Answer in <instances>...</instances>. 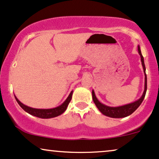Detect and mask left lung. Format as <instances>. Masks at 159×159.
<instances>
[{
  "mask_svg": "<svg viewBox=\"0 0 159 159\" xmlns=\"http://www.w3.org/2000/svg\"><path fill=\"white\" fill-rule=\"evenodd\" d=\"M138 51L139 53L140 56H141V61L142 67H143L144 73V90L143 92V94L142 95V97L139 99L136 100V101L134 102V103L127 104V105H124L122 106H118V107H111V106H108L104 105V104L101 103L99 100H98V98H96L95 94H94V90H92V99L94 104H95L97 108L99 109V111L101 112L102 114L104 115L109 116V117L112 118H122L128 116L134 113V111L137 109L139 106L141 105V103L143 101L144 97H145V94L147 92V75L145 73V65H144V58L142 55L141 50H140L139 45H138Z\"/></svg>",
  "mask_w": 159,
  "mask_h": 159,
  "instance_id": "1",
  "label": "left lung"
}]
</instances>
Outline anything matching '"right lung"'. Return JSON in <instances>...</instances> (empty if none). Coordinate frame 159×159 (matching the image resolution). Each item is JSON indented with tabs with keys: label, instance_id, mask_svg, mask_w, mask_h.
Returning a JSON list of instances; mask_svg holds the SVG:
<instances>
[{
	"label": "right lung",
	"instance_id": "1",
	"mask_svg": "<svg viewBox=\"0 0 159 159\" xmlns=\"http://www.w3.org/2000/svg\"><path fill=\"white\" fill-rule=\"evenodd\" d=\"M72 95H73V91L70 92L67 99L61 105H60L58 107L53 108H48V109H40V108H34L29 106H27L24 105L19 100L16 98L15 95V98L17 102L20 106V107L23 108L24 111H25L27 113H29L31 115L37 116V117L43 118V119H49V118L56 117V116L61 115L62 113L65 111L67 109V107L68 106V104L70 103V100L72 99Z\"/></svg>",
	"mask_w": 159,
	"mask_h": 159
}]
</instances>
